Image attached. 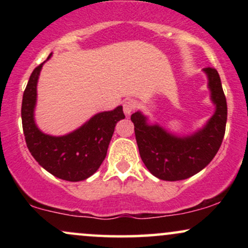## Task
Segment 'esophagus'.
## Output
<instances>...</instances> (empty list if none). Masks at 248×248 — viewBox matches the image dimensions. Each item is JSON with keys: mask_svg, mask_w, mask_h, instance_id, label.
<instances>
[{"mask_svg": "<svg viewBox=\"0 0 248 248\" xmlns=\"http://www.w3.org/2000/svg\"><path fill=\"white\" fill-rule=\"evenodd\" d=\"M138 107V102L135 100H128L124 104V112L127 116H129L135 110V108Z\"/></svg>", "mask_w": 248, "mask_h": 248, "instance_id": "obj_1", "label": "esophagus"}]
</instances>
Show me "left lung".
Segmentation results:
<instances>
[{
  "mask_svg": "<svg viewBox=\"0 0 248 248\" xmlns=\"http://www.w3.org/2000/svg\"><path fill=\"white\" fill-rule=\"evenodd\" d=\"M215 113L203 127L191 134L169 132L150 122L141 110L130 116L136 143L147 169L155 177L175 182L186 179L205 168L220 148L227 120V105L220 77L212 67L203 69Z\"/></svg>",
  "mask_w": 248,
  "mask_h": 248,
  "instance_id": "1",
  "label": "left lung"
}]
</instances>
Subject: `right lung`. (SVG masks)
Returning a JSON list of instances; mask_svg holds the SVG:
<instances>
[{
    "instance_id": "add662e5",
    "label": "right lung",
    "mask_w": 248,
    "mask_h": 248,
    "mask_svg": "<svg viewBox=\"0 0 248 248\" xmlns=\"http://www.w3.org/2000/svg\"><path fill=\"white\" fill-rule=\"evenodd\" d=\"M51 56L52 53L46 61ZM44 62L31 73L23 93L22 124L28 149L39 166L56 177L69 182L84 181L99 169L106 157L116 124L124 119L122 106L96 113L65 135L45 134L35 120L37 84Z\"/></svg>"
}]
</instances>
